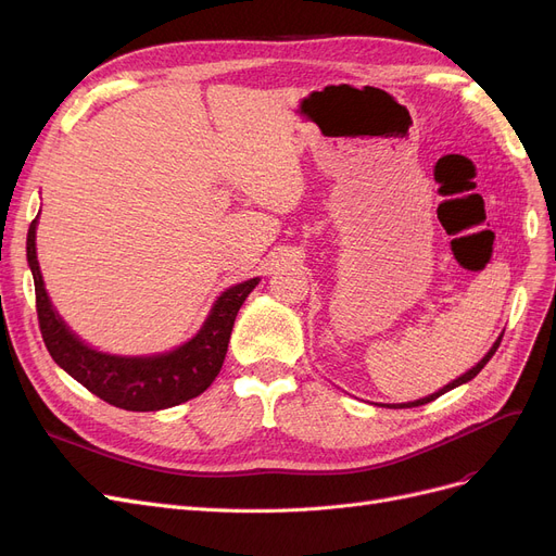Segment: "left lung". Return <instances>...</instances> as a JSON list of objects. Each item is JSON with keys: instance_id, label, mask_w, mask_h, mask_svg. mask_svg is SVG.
I'll return each instance as SVG.
<instances>
[{"instance_id": "left-lung-1", "label": "left lung", "mask_w": 556, "mask_h": 556, "mask_svg": "<svg viewBox=\"0 0 556 556\" xmlns=\"http://www.w3.org/2000/svg\"><path fill=\"white\" fill-rule=\"evenodd\" d=\"M501 340H503V336L498 338V340H495L493 342V346L489 349V352H486V356L476 365V367H471L469 371H466V374H462L459 378H455V381L453 383H448V386H444L440 392H434V394H428L426 399H419V401H413V403H399V405H390V407H417V405H426V403H430V401H434V399H440L442 394H446L448 390H453V388H459L462 383H469L471 381V378H476L480 371H482V367L491 361V356L495 354V349H498L501 346Z\"/></svg>"}]
</instances>
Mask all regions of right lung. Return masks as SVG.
<instances>
[{
  "label": "right lung",
  "instance_id": "1",
  "mask_svg": "<svg viewBox=\"0 0 556 556\" xmlns=\"http://www.w3.org/2000/svg\"><path fill=\"white\" fill-rule=\"evenodd\" d=\"M36 227L38 218L28 227L26 258L36 283L40 333L55 365H61L83 388L105 403L130 413H155L180 405L214 383L227 354L233 319L258 283V277L227 288L212 306L202 329L173 352L157 356H112L87 346L51 306L36 254Z\"/></svg>",
  "mask_w": 556,
  "mask_h": 556
}]
</instances>
